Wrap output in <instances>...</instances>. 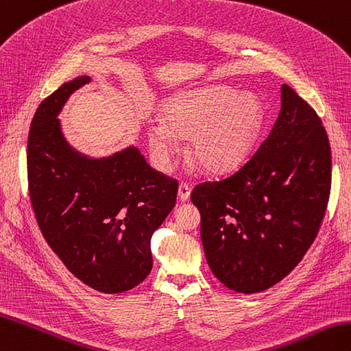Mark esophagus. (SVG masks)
<instances>
[{
  "instance_id": "1",
  "label": "esophagus",
  "mask_w": 351,
  "mask_h": 351,
  "mask_svg": "<svg viewBox=\"0 0 351 351\" xmlns=\"http://www.w3.org/2000/svg\"><path fill=\"white\" fill-rule=\"evenodd\" d=\"M190 193H191V189H190V185H189V184H186V182H181V184H179V189H178V195H179V199H181L182 202L189 200V197H190Z\"/></svg>"
}]
</instances>
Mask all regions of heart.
I'll return each mask as SVG.
<instances>
[{"label": "heart", "mask_w": 351, "mask_h": 351, "mask_svg": "<svg viewBox=\"0 0 351 351\" xmlns=\"http://www.w3.org/2000/svg\"><path fill=\"white\" fill-rule=\"evenodd\" d=\"M263 122V104L254 94L217 85L169 100L165 121H152L148 137L161 165L169 166L178 152L176 134L191 137L189 152L200 169L223 173L247 158Z\"/></svg>", "instance_id": "heart-1"}]
</instances>
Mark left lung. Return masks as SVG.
<instances>
[{
    "instance_id": "1",
    "label": "left lung",
    "mask_w": 351,
    "mask_h": 351,
    "mask_svg": "<svg viewBox=\"0 0 351 351\" xmlns=\"http://www.w3.org/2000/svg\"><path fill=\"white\" fill-rule=\"evenodd\" d=\"M330 179V145L320 117L282 85L280 115L257 151L233 173L191 191L210 271L239 293L280 282L319 233Z\"/></svg>"
}]
</instances>
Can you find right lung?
<instances>
[{
	"label": "right lung",
	"mask_w": 351,
	"mask_h": 351,
	"mask_svg": "<svg viewBox=\"0 0 351 351\" xmlns=\"http://www.w3.org/2000/svg\"><path fill=\"white\" fill-rule=\"evenodd\" d=\"M88 82V76L65 82L37 108L28 134V191L47 245L76 278L113 295L149 275L151 236L175 206L178 181L136 148L101 160L70 148L56 115Z\"/></svg>",
	"instance_id": "1"
}]
</instances>
